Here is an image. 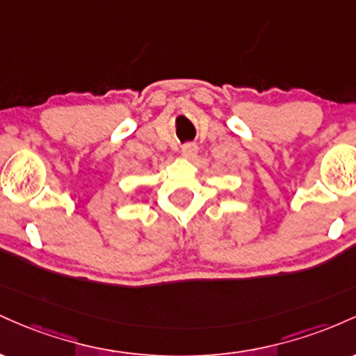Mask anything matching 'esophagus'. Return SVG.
I'll use <instances>...</instances> for the list:
<instances>
[{"instance_id":"34e87169","label":"esophagus","mask_w":356,"mask_h":356,"mask_svg":"<svg viewBox=\"0 0 356 356\" xmlns=\"http://www.w3.org/2000/svg\"><path fill=\"white\" fill-rule=\"evenodd\" d=\"M197 151H198V147L195 145H191V143H188V145H185L181 147V154L185 158H193L195 154H197Z\"/></svg>"}]
</instances>
